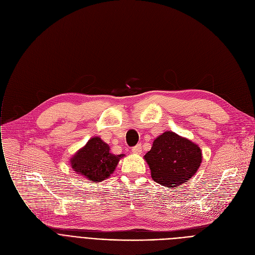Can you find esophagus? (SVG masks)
I'll return each instance as SVG.
<instances>
[{"label": "esophagus", "instance_id": "esophagus-1", "mask_svg": "<svg viewBox=\"0 0 255 255\" xmlns=\"http://www.w3.org/2000/svg\"><path fill=\"white\" fill-rule=\"evenodd\" d=\"M132 152L134 153V154H141V145H140V144L135 145L134 148L132 149Z\"/></svg>", "mask_w": 255, "mask_h": 255}]
</instances>
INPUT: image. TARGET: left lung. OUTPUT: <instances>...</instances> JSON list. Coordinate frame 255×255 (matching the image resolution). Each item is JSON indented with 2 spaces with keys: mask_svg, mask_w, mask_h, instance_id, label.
<instances>
[{
  "mask_svg": "<svg viewBox=\"0 0 255 255\" xmlns=\"http://www.w3.org/2000/svg\"><path fill=\"white\" fill-rule=\"evenodd\" d=\"M152 179L173 189L186 184L203 161L202 150L195 142L172 131H165L154 139L151 150L143 156Z\"/></svg>",
  "mask_w": 255,
  "mask_h": 255,
  "instance_id": "obj_1",
  "label": "left lung"
}]
</instances>
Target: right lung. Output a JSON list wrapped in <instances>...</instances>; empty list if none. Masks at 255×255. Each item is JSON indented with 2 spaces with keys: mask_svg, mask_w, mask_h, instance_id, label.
Masks as SVG:
<instances>
[{
  "mask_svg": "<svg viewBox=\"0 0 255 255\" xmlns=\"http://www.w3.org/2000/svg\"><path fill=\"white\" fill-rule=\"evenodd\" d=\"M110 145L99 136H94L71 158L70 165L77 173L95 183L110 178L124 154H112Z\"/></svg>",
  "mask_w": 255,
  "mask_h": 255,
  "instance_id": "right-lung-1",
  "label": "right lung"
}]
</instances>
